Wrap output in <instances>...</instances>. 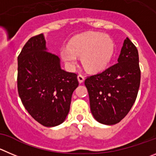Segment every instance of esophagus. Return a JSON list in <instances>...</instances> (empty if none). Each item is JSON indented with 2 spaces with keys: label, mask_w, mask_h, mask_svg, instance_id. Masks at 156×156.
Wrapping results in <instances>:
<instances>
[{
  "label": "esophagus",
  "mask_w": 156,
  "mask_h": 156,
  "mask_svg": "<svg viewBox=\"0 0 156 156\" xmlns=\"http://www.w3.org/2000/svg\"><path fill=\"white\" fill-rule=\"evenodd\" d=\"M78 81H79L80 84H81V83H82L83 81H85V77L83 76L82 75H78Z\"/></svg>",
  "instance_id": "obj_1"
}]
</instances>
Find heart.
Wrapping results in <instances>:
<instances>
[{"label":"heart","instance_id":"1","mask_svg":"<svg viewBox=\"0 0 156 156\" xmlns=\"http://www.w3.org/2000/svg\"><path fill=\"white\" fill-rule=\"evenodd\" d=\"M113 51L114 45L110 37L98 32H88L71 39L68 48L61 50V57L70 68L76 66L77 56H79L85 69L98 71L110 62Z\"/></svg>","mask_w":156,"mask_h":156}]
</instances>
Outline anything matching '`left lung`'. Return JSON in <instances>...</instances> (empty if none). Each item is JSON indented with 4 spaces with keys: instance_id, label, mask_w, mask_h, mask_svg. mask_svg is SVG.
<instances>
[{
    "instance_id": "obj_1",
    "label": "left lung",
    "mask_w": 156,
    "mask_h": 156,
    "mask_svg": "<svg viewBox=\"0 0 156 156\" xmlns=\"http://www.w3.org/2000/svg\"><path fill=\"white\" fill-rule=\"evenodd\" d=\"M140 78L138 50L126 37L118 63L85 81L94 119L112 126L124 119L136 99Z\"/></svg>"
}]
</instances>
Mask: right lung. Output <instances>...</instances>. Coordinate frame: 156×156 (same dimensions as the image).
<instances>
[{"label":"right lung","instance_id":"1","mask_svg":"<svg viewBox=\"0 0 156 156\" xmlns=\"http://www.w3.org/2000/svg\"><path fill=\"white\" fill-rule=\"evenodd\" d=\"M47 50L43 34L24 44L17 58V90L32 118L54 127L66 119L78 81L76 74L62 69L60 58Z\"/></svg>","mask_w":156,"mask_h":156}]
</instances>
